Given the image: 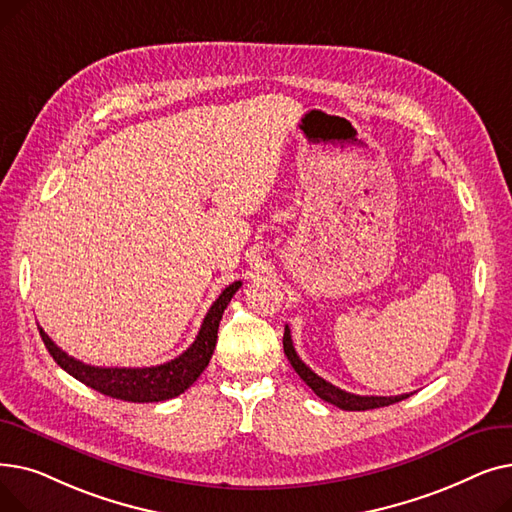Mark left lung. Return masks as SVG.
Returning <instances> with one entry per match:
<instances>
[{"instance_id": "1", "label": "left lung", "mask_w": 512, "mask_h": 512, "mask_svg": "<svg viewBox=\"0 0 512 512\" xmlns=\"http://www.w3.org/2000/svg\"><path fill=\"white\" fill-rule=\"evenodd\" d=\"M284 355L288 357L290 365L294 367V371L299 373V378L321 398L330 402V405L342 409V411H369V409H380V407H388L394 405V402H400L409 398L411 394H398V396H359V394H351L346 390L336 388L334 384L326 382L324 378H319L315 371H311L297 355L292 346V336L288 326L284 328Z\"/></svg>"}]
</instances>
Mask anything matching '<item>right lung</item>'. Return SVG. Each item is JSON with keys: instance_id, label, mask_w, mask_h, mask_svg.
Listing matches in <instances>:
<instances>
[{"instance_id": "1", "label": "right lung", "mask_w": 512, "mask_h": 512, "mask_svg": "<svg viewBox=\"0 0 512 512\" xmlns=\"http://www.w3.org/2000/svg\"><path fill=\"white\" fill-rule=\"evenodd\" d=\"M240 286L242 282L238 280L228 288H224V292L209 307L195 342L188 346L182 355H178L176 359L164 365H153V367L87 365L83 361H76L74 357L66 355L62 348L45 334V330L39 324L37 328L53 361H56L78 382H83L85 386L105 396L120 398L126 402H161V400L180 396L186 388H191L203 373V369L209 365L215 342H218L220 319Z\"/></svg>"}]
</instances>
